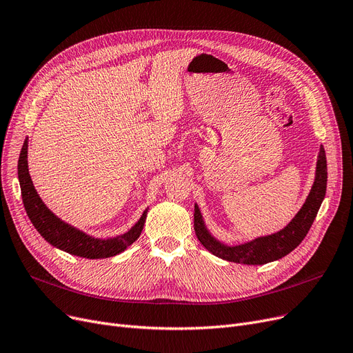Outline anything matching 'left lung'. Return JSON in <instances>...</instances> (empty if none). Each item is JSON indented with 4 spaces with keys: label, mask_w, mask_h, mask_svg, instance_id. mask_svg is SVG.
Instances as JSON below:
<instances>
[{
    "label": "left lung",
    "mask_w": 353,
    "mask_h": 353,
    "mask_svg": "<svg viewBox=\"0 0 353 353\" xmlns=\"http://www.w3.org/2000/svg\"><path fill=\"white\" fill-rule=\"evenodd\" d=\"M326 185H327V162H326V153L324 148L320 146L317 162H316V174L312 190H310L307 199L299 213L294 216V219L275 233L258 236L252 241L239 243V245H229L219 237H216L211 230L207 228L204 221L203 213L195 203L194 205V230L196 237H199L200 243L213 253L214 256L221 258L229 262L243 263V265H263L281 258L287 256L290 252L297 248L305 234L308 233L310 228L317 216V211L326 195Z\"/></svg>",
    "instance_id": "left-lung-1"
}]
</instances>
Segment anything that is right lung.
Wrapping results in <instances>:
<instances>
[{"mask_svg":"<svg viewBox=\"0 0 353 353\" xmlns=\"http://www.w3.org/2000/svg\"><path fill=\"white\" fill-rule=\"evenodd\" d=\"M27 152H29V137H26L19 158V182L23 204L36 230L52 246L79 258L104 259L124 252L142 233L149 207L128 232L112 237H95L59 219L40 199L33 185L29 174V162H27L29 153Z\"/></svg>","mask_w":353,"mask_h":353,"instance_id":"add662e5","label":"right lung"}]
</instances>
